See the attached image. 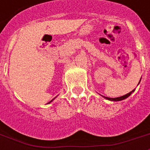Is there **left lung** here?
I'll list each match as a JSON object with an SVG mask.
<instances>
[{
  "label": "left lung",
  "instance_id": "left-lung-1",
  "mask_svg": "<svg viewBox=\"0 0 150 150\" xmlns=\"http://www.w3.org/2000/svg\"><path fill=\"white\" fill-rule=\"evenodd\" d=\"M135 89H133V90H132V91L130 92V93H127V94L124 95V96H121V97H119V98H107V97H104V98H105V99H107V100H113V101H118V100H124V99H125V98H127L129 95H131V93H133V91H134Z\"/></svg>",
  "mask_w": 150,
  "mask_h": 150
}]
</instances>
